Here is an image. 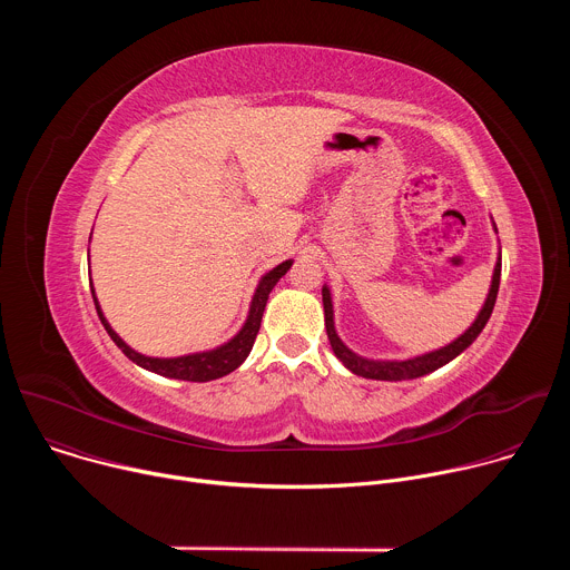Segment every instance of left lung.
<instances>
[{
	"label": "left lung",
	"instance_id": "1",
	"mask_svg": "<svg viewBox=\"0 0 570 570\" xmlns=\"http://www.w3.org/2000/svg\"><path fill=\"white\" fill-rule=\"evenodd\" d=\"M497 227V225H494ZM499 284H501V257L497 262V268H494V277H492V288L490 293H487V299L478 313V317L473 320L471 327L460 336L455 338L453 343H449L446 347L442 350H435V352H429V354H422V356H415V358H405V361H374V358H363L358 356L356 352H352L336 334V327H334V304H332V293L327 286H322V304H324V327H327V336H330V343H332V350L334 354L341 358V363L358 374V376H365V379H376V381H405V379H417V376H424V374H431L435 372L438 367L446 365L449 361H453L455 356H460L478 336L480 332L484 330L487 320H490L492 311H494V304H497V295H499Z\"/></svg>",
	"mask_w": 570,
	"mask_h": 570
}]
</instances>
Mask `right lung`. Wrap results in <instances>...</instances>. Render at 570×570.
Segmentation results:
<instances>
[{"label":"right lung","instance_id":"right-lung-1","mask_svg":"<svg viewBox=\"0 0 570 570\" xmlns=\"http://www.w3.org/2000/svg\"><path fill=\"white\" fill-rule=\"evenodd\" d=\"M92 238V234H90ZM293 266V262H284L279 264L277 268H273L271 273H266L255 291V297L250 302V311H248V320L246 324H243L240 332L227 341L225 345L216 347V350H209V352H198V354H187V356H178V358H153V356H144L139 352H135L132 347H128L119 334L110 327V322L104 317V311L99 306V299L95 295V288H92V282H90V288H92V297H95V306H97V313L101 317V324L106 327L108 336L115 341V345L132 361L137 363L139 367L148 370V372H155L159 376H169V379H183V381H214V379H220L229 372H234L243 361L248 358L253 345H255V338L259 334V327H262V315H264V308H266V302H268V295L271 291L275 288V284L286 275V271Z\"/></svg>","mask_w":570,"mask_h":570}]
</instances>
